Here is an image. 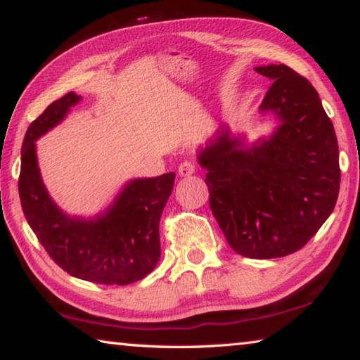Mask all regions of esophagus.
<instances>
[{
	"mask_svg": "<svg viewBox=\"0 0 360 360\" xmlns=\"http://www.w3.org/2000/svg\"><path fill=\"white\" fill-rule=\"evenodd\" d=\"M195 169H197V167H195V162L184 160V162H181L178 172H179V176H191L195 173Z\"/></svg>",
	"mask_w": 360,
	"mask_h": 360,
	"instance_id": "34e87169",
	"label": "esophagus"
}]
</instances>
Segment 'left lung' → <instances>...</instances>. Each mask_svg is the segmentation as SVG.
Here are the masks:
<instances>
[{
    "label": "left lung",
    "instance_id": "obj_1",
    "mask_svg": "<svg viewBox=\"0 0 360 360\" xmlns=\"http://www.w3.org/2000/svg\"><path fill=\"white\" fill-rule=\"evenodd\" d=\"M273 84L259 108L278 127L245 148L221 127L200 150L210 208L230 248L249 259L294 254L332 214L340 192L338 143L318 92L285 65L254 68Z\"/></svg>",
    "mask_w": 360,
    "mask_h": 360
}]
</instances>
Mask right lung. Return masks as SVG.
<instances>
[{"label": "right lung", "instance_id": "add662e5", "mask_svg": "<svg viewBox=\"0 0 360 360\" xmlns=\"http://www.w3.org/2000/svg\"><path fill=\"white\" fill-rule=\"evenodd\" d=\"M81 96L66 94L30 124L22 144L19 195L27 222L51 259L85 281L125 285L154 270L160 260V224L174 186V173L130 181L106 212L70 217L42 184L34 141L68 114Z\"/></svg>", "mask_w": 360, "mask_h": 360}]
</instances>
